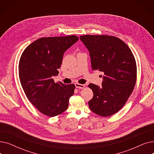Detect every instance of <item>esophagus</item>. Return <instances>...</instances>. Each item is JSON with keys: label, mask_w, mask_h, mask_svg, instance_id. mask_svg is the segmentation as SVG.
Here are the masks:
<instances>
[{"label": "esophagus", "mask_w": 154, "mask_h": 154, "mask_svg": "<svg viewBox=\"0 0 154 154\" xmlns=\"http://www.w3.org/2000/svg\"><path fill=\"white\" fill-rule=\"evenodd\" d=\"M76 88H84L85 87V85L84 84H78V83H76L75 84Z\"/></svg>", "instance_id": "esophagus-1"}]
</instances>
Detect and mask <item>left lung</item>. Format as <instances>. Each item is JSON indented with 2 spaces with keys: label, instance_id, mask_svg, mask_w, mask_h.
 <instances>
[{
  "label": "left lung",
  "instance_id": "obj_1",
  "mask_svg": "<svg viewBox=\"0 0 154 154\" xmlns=\"http://www.w3.org/2000/svg\"><path fill=\"white\" fill-rule=\"evenodd\" d=\"M80 39L89 51L92 69L104 74L101 87L88 85L94 94L88 106L100 116H111L123 107L134 90L137 79L134 56L128 45L114 36L85 35Z\"/></svg>",
  "mask_w": 154,
  "mask_h": 154
}]
</instances>
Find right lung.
Returning <instances> with one entry per match:
<instances>
[{
  "mask_svg": "<svg viewBox=\"0 0 154 154\" xmlns=\"http://www.w3.org/2000/svg\"><path fill=\"white\" fill-rule=\"evenodd\" d=\"M79 37L69 35L42 37L30 44L23 51L19 61V74L27 99L42 113L48 117L66 111L75 86L55 83L64 52Z\"/></svg>",
  "mask_w": 154,
  "mask_h": 154,
  "instance_id": "add662e5",
  "label": "right lung"
}]
</instances>
